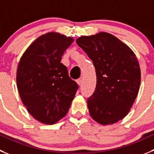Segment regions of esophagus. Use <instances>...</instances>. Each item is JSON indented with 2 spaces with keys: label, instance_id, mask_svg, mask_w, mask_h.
I'll list each match as a JSON object with an SVG mask.
<instances>
[{
  "label": "esophagus",
  "instance_id": "obj_1",
  "mask_svg": "<svg viewBox=\"0 0 154 154\" xmlns=\"http://www.w3.org/2000/svg\"><path fill=\"white\" fill-rule=\"evenodd\" d=\"M82 82H83V80H82L81 79H78V80H77V83L79 86H81Z\"/></svg>",
  "mask_w": 154,
  "mask_h": 154
}]
</instances>
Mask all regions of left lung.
<instances>
[{
    "label": "left lung",
    "instance_id": "8db88e82",
    "mask_svg": "<svg viewBox=\"0 0 154 154\" xmlns=\"http://www.w3.org/2000/svg\"><path fill=\"white\" fill-rule=\"evenodd\" d=\"M76 42L96 69L97 86L87 100L90 116L103 125L118 122L130 111L140 89V69L135 54L105 32L80 36Z\"/></svg>",
    "mask_w": 154,
    "mask_h": 154
}]
</instances>
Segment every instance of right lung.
<instances>
[{
    "label": "right lung",
    "mask_w": 154,
    "mask_h": 154,
    "mask_svg": "<svg viewBox=\"0 0 154 154\" xmlns=\"http://www.w3.org/2000/svg\"><path fill=\"white\" fill-rule=\"evenodd\" d=\"M73 42L71 37L47 32L30 45L18 64L20 97L28 112L43 124L53 125L64 118L78 89L61 63Z\"/></svg>",
    "instance_id": "1"
}]
</instances>
